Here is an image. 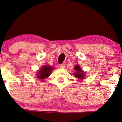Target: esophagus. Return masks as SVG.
Instances as JSON below:
<instances>
[{
    "label": "esophagus",
    "instance_id": "1",
    "mask_svg": "<svg viewBox=\"0 0 122 122\" xmlns=\"http://www.w3.org/2000/svg\"><path fill=\"white\" fill-rule=\"evenodd\" d=\"M60 68H62V69H64V68L66 67V65H65L64 64H60Z\"/></svg>",
    "mask_w": 122,
    "mask_h": 122
}]
</instances>
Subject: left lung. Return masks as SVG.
<instances>
[{
    "label": "left lung",
    "instance_id": "left-lung-1",
    "mask_svg": "<svg viewBox=\"0 0 122 122\" xmlns=\"http://www.w3.org/2000/svg\"><path fill=\"white\" fill-rule=\"evenodd\" d=\"M74 69L76 71V73H74V75L76 78H79V79H83L84 76V74L80 68L79 66H76L74 67Z\"/></svg>",
    "mask_w": 122,
    "mask_h": 122
}]
</instances>
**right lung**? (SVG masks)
Listing matches in <instances>:
<instances>
[{"label":"right lung","mask_w":122,"mask_h":122,"mask_svg":"<svg viewBox=\"0 0 122 122\" xmlns=\"http://www.w3.org/2000/svg\"><path fill=\"white\" fill-rule=\"evenodd\" d=\"M53 69V67L49 66H43L41 69L37 73V77L40 79H44L45 78L48 77L51 73V71Z\"/></svg>","instance_id":"add662e5"}]
</instances>
